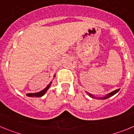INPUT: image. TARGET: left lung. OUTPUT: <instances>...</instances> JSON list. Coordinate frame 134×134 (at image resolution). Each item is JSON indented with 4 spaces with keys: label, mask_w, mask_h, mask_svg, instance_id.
Returning a JSON list of instances; mask_svg holds the SVG:
<instances>
[{
    "label": "left lung",
    "mask_w": 134,
    "mask_h": 134,
    "mask_svg": "<svg viewBox=\"0 0 134 134\" xmlns=\"http://www.w3.org/2000/svg\"><path fill=\"white\" fill-rule=\"evenodd\" d=\"M119 90H120V89H119V88H118V89L115 90V91H112V92H111V93H108V94H107L105 96H104V97H94V96L93 95V94H91V93H87V92H86V94H88V95L89 96V97H91V98H94V99H102V100H103V99H108V98L111 97L113 96V95H114V94H115L116 93L119 92Z\"/></svg>",
    "instance_id": "left-lung-1"
}]
</instances>
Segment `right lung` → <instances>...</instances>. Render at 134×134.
Listing matches in <instances>:
<instances>
[{
    "label": "right lung",
    "instance_id": "obj_1",
    "mask_svg": "<svg viewBox=\"0 0 134 134\" xmlns=\"http://www.w3.org/2000/svg\"><path fill=\"white\" fill-rule=\"evenodd\" d=\"M54 76H55V74H54ZM52 82H51L50 83H49L48 86H46L44 89L42 90V91H40V92H37V93H28V94H27L26 95L28 96V97H41L44 95V94H46V92H47V91L49 89V88L50 87L51 85H52Z\"/></svg>",
    "mask_w": 134,
    "mask_h": 134
}]
</instances>
